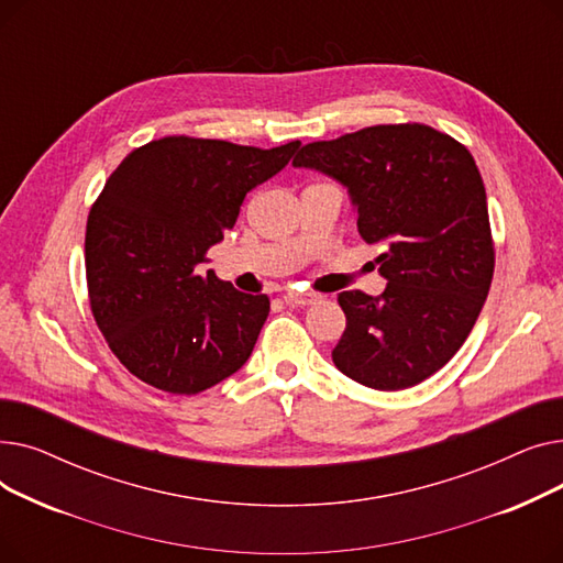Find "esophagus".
<instances>
[{"label":"esophagus","instance_id":"obj_1","mask_svg":"<svg viewBox=\"0 0 563 563\" xmlns=\"http://www.w3.org/2000/svg\"><path fill=\"white\" fill-rule=\"evenodd\" d=\"M283 299H285L287 306H299V308H303V306H310V303L319 301L321 297H319V294H312V291H287Z\"/></svg>","mask_w":563,"mask_h":563}]
</instances>
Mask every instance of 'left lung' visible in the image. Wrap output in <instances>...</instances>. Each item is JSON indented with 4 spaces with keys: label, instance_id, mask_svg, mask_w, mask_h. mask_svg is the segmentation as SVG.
<instances>
[{
    "label": "left lung",
    "instance_id": "8db88e82",
    "mask_svg": "<svg viewBox=\"0 0 563 563\" xmlns=\"http://www.w3.org/2000/svg\"><path fill=\"white\" fill-rule=\"evenodd\" d=\"M291 164L349 189L388 280L378 297L338 294L346 329L335 367L374 390L418 386L461 349L490 289L495 246L475 159L450 134L401 123L308 143Z\"/></svg>",
    "mask_w": 563,
    "mask_h": 563
}]
</instances>
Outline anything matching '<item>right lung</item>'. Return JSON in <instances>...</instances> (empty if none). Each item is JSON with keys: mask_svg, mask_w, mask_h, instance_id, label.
Listing matches in <instances>:
<instances>
[{"mask_svg": "<svg viewBox=\"0 0 563 563\" xmlns=\"http://www.w3.org/2000/svg\"><path fill=\"white\" fill-rule=\"evenodd\" d=\"M299 145L164 136L109 175L86 221L88 301L113 356L147 386L198 395L249 361L269 297L196 266Z\"/></svg>", "mask_w": 563, "mask_h": 563, "instance_id": "right-lung-1", "label": "right lung"}]
</instances>
